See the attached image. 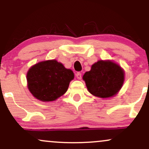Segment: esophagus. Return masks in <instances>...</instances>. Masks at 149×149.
I'll list each match as a JSON object with an SVG mask.
<instances>
[{
	"label": "esophagus",
	"mask_w": 149,
	"mask_h": 149,
	"mask_svg": "<svg viewBox=\"0 0 149 149\" xmlns=\"http://www.w3.org/2000/svg\"><path fill=\"white\" fill-rule=\"evenodd\" d=\"M76 78H78V80H80L82 78V74H81V73H80V72H78L76 73Z\"/></svg>",
	"instance_id": "obj_1"
}]
</instances>
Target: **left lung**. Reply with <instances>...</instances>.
<instances>
[{
	"instance_id": "left-lung-1",
	"label": "left lung",
	"mask_w": 149,
	"mask_h": 149,
	"mask_svg": "<svg viewBox=\"0 0 149 149\" xmlns=\"http://www.w3.org/2000/svg\"><path fill=\"white\" fill-rule=\"evenodd\" d=\"M124 71L110 60H100L83 75L88 91L94 96L109 98L116 95L124 83Z\"/></svg>"
}]
</instances>
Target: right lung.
I'll return each mask as SVG.
<instances>
[{
	"mask_svg": "<svg viewBox=\"0 0 149 149\" xmlns=\"http://www.w3.org/2000/svg\"><path fill=\"white\" fill-rule=\"evenodd\" d=\"M73 78V71L55 59L36 64L26 75L29 90L42 102H52L62 96Z\"/></svg>",
	"mask_w": 149,
	"mask_h": 149,
	"instance_id": "right-lung-1",
	"label": "right lung"
}]
</instances>
